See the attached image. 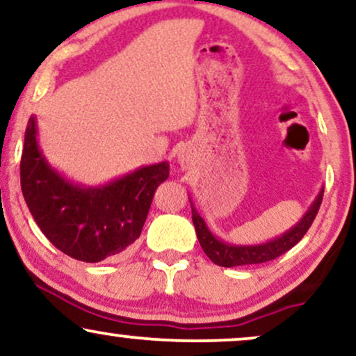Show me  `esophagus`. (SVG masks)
<instances>
[{
	"instance_id": "1",
	"label": "esophagus",
	"mask_w": 356,
	"mask_h": 356,
	"mask_svg": "<svg viewBox=\"0 0 356 356\" xmlns=\"http://www.w3.org/2000/svg\"><path fill=\"white\" fill-rule=\"evenodd\" d=\"M179 159H181L182 164H189V157L184 156V154H182V156H179Z\"/></svg>"
}]
</instances>
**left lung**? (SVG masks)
I'll list each match as a JSON object with an SVG mask.
<instances>
[{
    "instance_id": "1",
    "label": "left lung",
    "mask_w": 356,
    "mask_h": 356,
    "mask_svg": "<svg viewBox=\"0 0 356 356\" xmlns=\"http://www.w3.org/2000/svg\"><path fill=\"white\" fill-rule=\"evenodd\" d=\"M323 199V189H320L318 195L312 202L308 211L303 213L302 219L295 224L292 229H289L280 237L272 238V241L259 243V245H235V243L224 242L222 238L216 237L211 232L205 220L200 217L191 200L192 207V222H194L197 238H199L200 247L205 252V255L212 260L213 264L220 267H238V265H252V264H264L268 260L277 259L285 252H289L293 245H297L302 241L303 235L310 229L312 222L315 220V216L318 213L320 204Z\"/></svg>"
}]
</instances>
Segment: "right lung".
<instances>
[{
    "instance_id": "add662e5",
    "label": "right lung",
    "mask_w": 356,
    "mask_h": 356,
    "mask_svg": "<svg viewBox=\"0 0 356 356\" xmlns=\"http://www.w3.org/2000/svg\"><path fill=\"white\" fill-rule=\"evenodd\" d=\"M19 174L29 212L48 241L72 259L96 264L139 238L154 192L169 177V162L139 167L104 186L74 184L46 161L31 115Z\"/></svg>"
}]
</instances>
